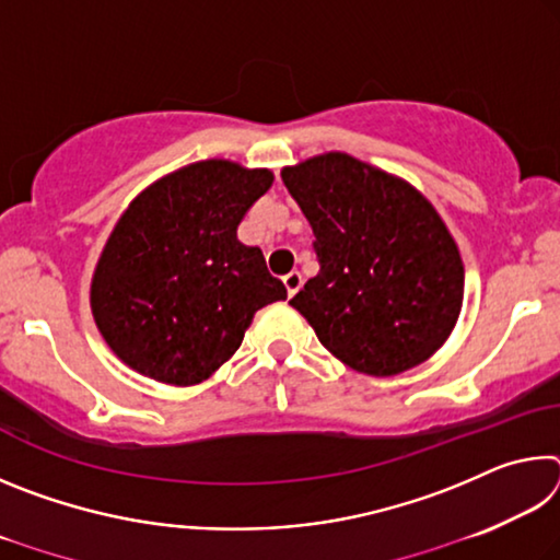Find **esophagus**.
Returning a JSON list of instances; mask_svg holds the SVG:
<instances>
[{
    "instance_id": "1",
    "label": "esophagus",
    "mask_w": 560,
    "mask_h": 560,
    "mask_svg": "<svg viewBox=\"0 0 560 560\" xmlns=\"http://www.w3.org/2000/svg\"><path fill=\"white\" fill-rule=\"evenodd\" d=\"M283 287H287L289 296H293V293H296V291L303 287V277H301V271H289L287 277H283Z\"/></svg>"
}]
</instances>
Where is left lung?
Masks as SVG:
<instances>
[{
	"mask_svg": "<svg viewBox=\"0 0 560 560\" xmlns=\"http://www.w3.org/2000/svg\"><path fill=\"white\" fill-rule=\"evenodd\" d=\"M314 230L320 271L289 303L358 373L424 363L457 326L464 264L440 212L407 179L348 153L281 170Z\"/></svg>",
	"mask_w": 560,
	"mask_h": 560,
	"instance_id": "8db88e82",
	"label": "left lung"
}]
</instances>
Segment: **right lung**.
Wrapping results in <instances>:
<instances>
[{"instance_id":"obj_1","label":"right lung","mask_w":560,"mask_h":560,"mask_svg":"<svg viewBox=\"0 0 560 560\" xmlns=\"http://www.w3.org/2000/svg\"><path fill=\"white\" fill-rule=\"evenodd\" d=\"M273 183L271 170L212 158L148 185L103 246L91 311L132 371L197 385L242 346L259 308L287 299L259 246L236 226Z\"/></svg>"}]
</instances>
